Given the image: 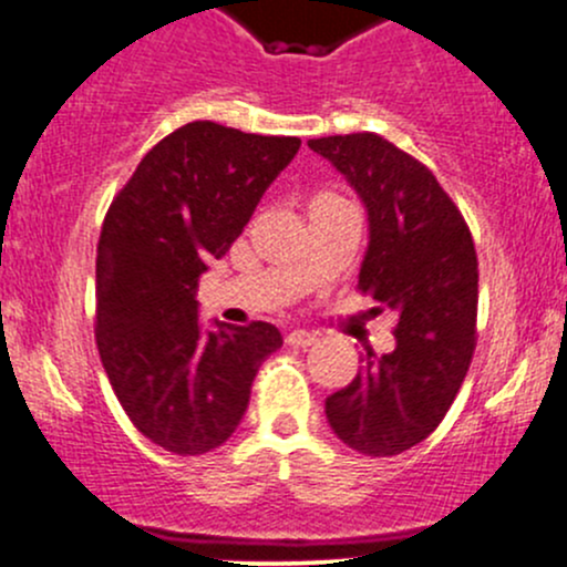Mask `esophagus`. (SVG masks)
Here are the masks:
<instances>
[{"instance_id":"34e87169","label":"esophagus","mask_w":567,"mask_h":567,"mask_svg":"<svg viewBox=\"0 0 567 567\" xmlns=\"http://www.w3.org/2000/svg\"><path fill=\"white\" fill-rule=\"evenodd\" d=\"M285 342L293 348H307V346H312V342H318V334L316 331H307V329H293L288 337H285Z\"/></svg>"}]
</instances>
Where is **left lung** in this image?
Segmentation results:
<instances>
[{"mask_svg": "<svg viewBox=\"0 0 567 567\" xmlns=\"http://www.w3.org/2000/svg\"><path fill=\"white\" fill-rule=\"evenodd\" d=\"M368 210L359 288L398 316L394 351L326 398L337 439L373 458L431 436L453 405L474 353L477 255L461 210L425 164L379 134L307 142Z\"/></svg>", "mask_w": 567, "mask_h": 567, "instance_id": "1", "label": "left lung"}]
</instances>
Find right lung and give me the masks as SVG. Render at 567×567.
<instances>
[{
    "label": "right lung",
    "instance_id": "add662e5",
    "mask_svg": "<svg viewBox=\"0 0 567 567\" xmlns=\"http://www.w3.org/2000/svg\"><path fill=\"white\" fill-rule=\"evenodd\" d=\"M296 136L197 120L164 136L109 205L95 260V342L142 436L203 455L236 433L277 326L199 323L197 285L293 162Z\"/></svg>",
    "mask_w": 567,
    "mask_h": 567
}]
</instances>
